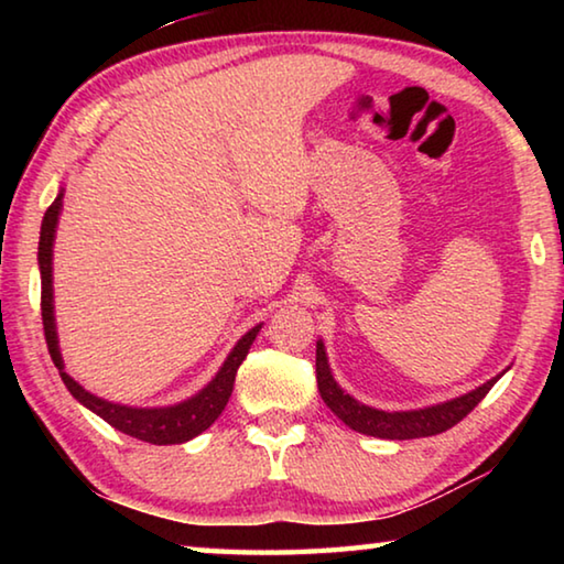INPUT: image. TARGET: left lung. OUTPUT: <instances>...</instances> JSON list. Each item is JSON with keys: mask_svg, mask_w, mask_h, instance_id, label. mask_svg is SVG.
Instances as JSON below:
<instances>
[{"mask_svg": "<svg viewBox=\"0 0 564 564\" xmlns=\"http://www.w3.org/2000/svg\"><path fill=\"white\" fill-rule=\"evenodd\" d=\"M500 376L490 378L488 383L470 390V393L447 400V403H437L420 410H400V413L398 410L395 413H386V410L358 403L356 398L348 395L346 390L333 380L326 346H323V340L316 343V378L323 403H326L343 423L352 427V431H358L362 435L386 437V441H413V437L445 433L447 427L460 423V420L490 393V388L498 383Z\"/></svg>", "mask_w": 564, "mask_h": 564, "instance_id": "1", "label": "left lung"}]
</instances>
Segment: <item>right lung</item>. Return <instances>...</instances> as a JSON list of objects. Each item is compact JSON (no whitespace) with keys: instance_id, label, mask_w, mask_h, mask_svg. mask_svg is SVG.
<instances>
[{"instance_id":"obj_1","label":"right lung","mask_w":564,"mask_h":564,"mask_svg":"<svg viewBox=\"0 0 564 564\" xmlns=\"http://www.w3.org/2000/svg\"><path fill=\"white\" fill-rule=\"evenodd\" d=\"M62 198H54L52 206L46 208L42 234H40V273H42V323H44V338L46 348L54 366L59 368V376L69 393L79 400L84 408H89L91 413H97L101 420H107L111 427L127 433L137 441H144L151 445H178L186 443L191 437L202 435L206 427L214 425V420L224 413L228 398L234 393V380L236 370L241 366L243 358L248 356V348L253 346L256 336H259L261 326H256L246 333V336L236 343L234 350L228 352L221 370L206 388L198 390L194 398L184 400V403L166 405V408H131L121 403H111V400L97 398L89 390H84L76 380L64 370V360L59 352V338H56L54 326V289H52V256H54V234L56 224H59L62 214Z\"/></svg>"}]
</instances>
